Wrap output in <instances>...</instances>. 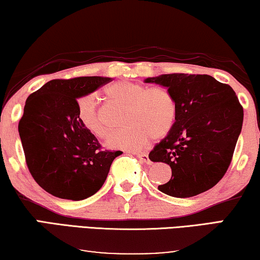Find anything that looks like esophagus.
<instances>
[{
  "label": "esophagus",
  "instance_id": "obj_1",
  "mask_svg": "<svg viewBox=\"0 0 260 260\" xmlns=\"http://www.w3.org/2000/svg\"><path fill=\"white\" fill-rule=\"evenodd\" d=\"M137 157H138L139 160H142V161H144V162H146V164H150V162H151L150 159H149V155H147L146 152L137 153Z\"/></svg>",
  "mask_w": 260,
  "mask_h": 260
}]
</instances>
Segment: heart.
Returning <instances> with one entry per match:
<instances>
[{
    "instance_id": "b5f03b06",
    "label": "heart",
    "mask_w": 260,
    "mask_h": 260,
    "mask_svg": "<svg viewBox=\"0 0 260 260\" xmlns=\"http://www.w3.org/2000/svg\"><path fill=\"white\" fill-rule=\"evenodd\" d=\"M105 93L110 101L126 107L122 121L125 126L110 135L107 142L109 147L141 150L151 138L165 137L177 121V101L166 87L147 88L139 83L116 82L108 87ZM78 121L95 137L106 138L109 134L96 102L91 98L79 100Z\"/></svg>"
}]
</instances>
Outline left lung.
I'll return each mask as SVG.
<instances>
[{
	"label": "left lung",
	"mask_w": 260,
	"mask_h": 260,
	"mask_svg": "<svg viewBox=\"0 0 260 260\" xmlns=\"http://www.w3.org/2000/svg\"><path fill=\"white\" fill-rule=\"evenodd\" d=\"M145 82L167 87L178 106L174 126L149 153L172 169L170 181L158 189L191 198L213 188L229 169L242 130L244 111L236 93L207 74H162Z\"/></svg>",
	"instance_id": "1"
}]
</instances>
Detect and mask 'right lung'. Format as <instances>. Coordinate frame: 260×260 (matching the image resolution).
Here are the masks:
<instances>
[{
  "instance_id": "1",
  "label": "right lung",
  "mask_w": 260,
  "mask_h": 260,
  "mask_svg": "<svg viewBox=\"0 0 260 260\" xmlns=\"http://www.w3.org/2000/svg\"><path fill=\"white\" fill-rule=\"evenodd\" d=\"M110 78L55 79L30 94L18 122L25 162L35 181L53 197L79 201L101 188L121 151L103 150L78 121V100Z\"/></svg>"
}]
</instances>
